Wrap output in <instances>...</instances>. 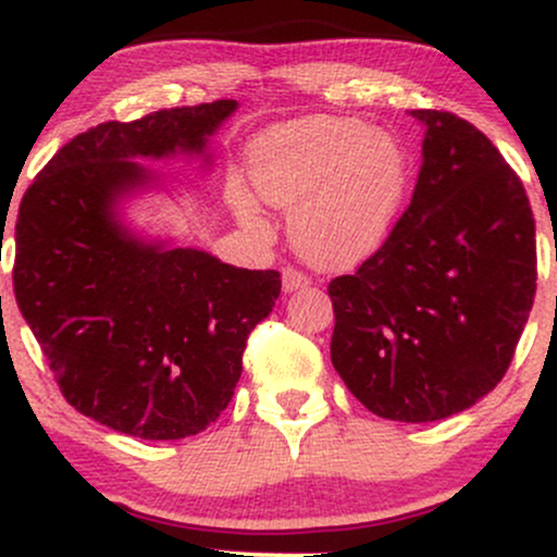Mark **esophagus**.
<instances>
[{
    "label": "esophagus",
    "instance_id": "obj_1",
    "mask_svg": "<svg viewBox=\"0 0 557 557\" xmlns=\"http://www.w3.org/2000/svg\"><path fill=\"white\" fill-rule=\"evenodd\" d=\"M309 277L306 274H300L298 270H293V267H287L283 270V290L285 293H296V290H304V287H309Z\"/></svg>",
    "mask_w": 557,
    "mask_h": 557
}]
</instances>
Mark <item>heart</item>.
<instances>
[{
  "instance_id": "obj_1",
  "label": "heart",
  "mask_w": 557,
  "mask_h": 557,
  "mask_svg": "<svg viewBox=\"0 0 557 557\" xmlns=\"http://www.w3.org/2000/svg\"><path fill=\"white\" fill-rule=\"evenodd\" d=\"M248 170L257 194L290 212L293 248L319 270H354L382 251L413 175L398 136L337 114L270 127L253 140ZM227 203L246 227H267L259 201L240 183L227 185Z\"/></svg>"
}]
</instances>
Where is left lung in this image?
<instances>
[{
    "instance_id": "obj_1",
    "label": "left lung",
    "mask_w": 557,
    "mask_h": 557,
    "mask_svg": "<svg viewBox=\"0 0 557 557\" xmlns=\"http://www.w3.org/2000/svg\"><path fill=\"white\" fill-rule=\"evenodd\" d=\"M424 125L411 207L354 274L330 283L332 367L382 419L424 424L482 400L513 359L536 290L527 190L450 112Z\"/></svg>"
}]
</instances>
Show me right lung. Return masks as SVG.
<instances>
[{"label": "right lung", "instance_id": "obj_1", "mask_svg": "<svg viewBox=\"0 0 557 557\" xmlns=\"http://www.w3.org/2000/svg\"><path fill=\"white\" fill-rule=\"evenodd\" d=\"M238 101L175 107L75 136L25 190L15 298L75 411L140 440L207 430L233 400L246 337L280 272L240 270L131 227V198L175 188L138 159H201Z\"/></svg>", "mask_w": 557, "mask_h": 557}]
</instances>
